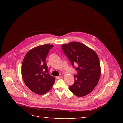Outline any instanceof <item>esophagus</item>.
<instances>
[{
    "instance_id": "1",
    "label": "esophagus",
    "mask_w": 123,
    "mask_h": 123,
    "mask_svg": "<svg viewBox=\"0 0 123 123\" xmlns=\"http://www.w3.org/2000/svg\"><path fill=\"white\" fill-rule=\"evenodd\" d=\"M63 76V74H60V75L59 76H57L56 77V79H61L62 77Z\"/></svg>"
}]
</instances>
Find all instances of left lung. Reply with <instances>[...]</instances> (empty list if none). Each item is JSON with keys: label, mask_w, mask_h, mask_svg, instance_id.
<instances>
[{"label": "left lung", "mask_w": 123, "mask_h": 123, "mask_svg": "<svg viewBox=\"0 0 123 123\" xmlns=\"http://www.w3.org/2000/svg\"><path fill=\"white\" fill-rule=\"evenodd\" d=\"M62 49L72 66L77 63V75L69 89L76 96H86L95 88L101 75L99 58L96 53L84 44L72 42L62 45Z\"/></svg>", "instance_id": "8db88e82"}]
</instances>
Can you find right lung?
<instances>
[{"label":"right lung","mask_w":123,"mask_h":123,"mask_svg":"<svg viewBox=\"0 0 123 123\" xmlns=\"http://www.w3.org/2000/svg\"><path fill=\"white\" fill-rule=\"evenodd\" d=\"M53 45L45 44L29 50L22 64V78L26 86L37 94L43 95L53 87L55 79L48 73L46 57Z\"/></svg>","instance_id":"right-lung-1"}]
</instances>
